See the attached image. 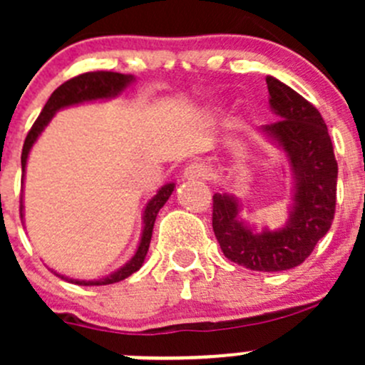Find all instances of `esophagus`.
Listing matches in <instances>:
<instances>
[{
    "mask_svg": "<svg viewBox=\"0 0 365 365\" xmlns=\"http://www.w3.org/2000/svg\"><path fill=\"white\" fill-rule=\"evenodd\" d=\"M206 176H208V165L201 160L190 162V164L183 169V178L185 180H205Z\"/></svg>",
    "mask_w": 365,
    "mask_h": 365,
    "instance_id": "esophagus-1",
    "label": "esophagus"
}]
</instances>
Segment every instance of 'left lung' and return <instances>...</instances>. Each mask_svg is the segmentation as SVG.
Segmentation results:
<instances>
[{"label":"left lung","instance_id":"left-lung-1","mask_svg":"<svg viewBox=\"0 0 365 365\" xmlns=\"http://www.w3.org/2000/svg\"><path fill=\"white\" fill-rule=\"evenodd\" d=\"M270 109L277 121L261 134L274 143L292 171V206L279 230L257 233L242 220V203L227 192L213 194L212 226L224 256L256 272H282L304 263L327 235L336 212L337 162L329 128L318 109L275 77H267Z\"/></svg>","mask_w":365,"mask_h":365}]
</instances>
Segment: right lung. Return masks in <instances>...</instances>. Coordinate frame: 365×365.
Segmentation results:
<instances>
[{
  "instance_id": "right-lung-1",
  "label": "right lung",
  "mask_w": 365,
  "mask_h": 365,
  "mask_svg": "<svg viewBox=\"0 0 365 365\" xmlns=\"http://www.w3.org/2000/svg\"><path fill=\"white\" fill-rule=\"evenodd\" d=\"M135 77L130 73H118V72H86L81 73V76L72 77L67 83L61 84L60 88L53 91V95L49 97L47 104L43 106L42 113L36 118V121L33 123L31 130L26 135V141L23 146V155H21V165H23V182H24V171L26 164H28V155L31 152V146L35 145V141L38 139V135L42 134L43 128L49 125V121L53 120V116L60 109L70 108V106L84 104V102H95V101H109V98L118 97L123 90H127L132 83H134ZM175 190V183H165L157 190L155 196L148 201L145 206V212H143V233L141 240H139L138 251L134 256L130 257V261L123 264L121 268L114 270L113 274L106 275V277L93 279V281H79V279H70L65 275L54 274L58 277L65 279V281L73 282V284L79 286H106V284H114V282H120L123 279H127L128 275H132L134 272H138L139 268L145 263V257L148 254L150 240H152L153 233V224H155L157 213L162 206L165 205V201L169 200V196ZM23 203V201H21ZM21 212H23V205H21ZM23 217V213H21Z\"/></svg>"
}]
</instances>
